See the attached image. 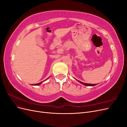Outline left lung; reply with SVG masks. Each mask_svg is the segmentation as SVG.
<instances>
[{
    "label": "left lung",
    "instance_id": "1",
    "mask_svg": "<svg viewBox=\"0 0 127 127\" xmlns=\"http://www.w3.org/2000/svg\"><path fill=\"white\" fill-rule=\"evenodd\" d=\"M78 81L79 82V83H80L81 84H83V85H85V86H95V85H97V84H86V83H83V82H80V81H79V80H78Z\"/></svg>",
    "mask_w": 127,
    "mask_h": 127
}]
</instances>
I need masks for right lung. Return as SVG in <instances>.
<instances>
[{"label":"right lung","mask_w":127,"mask_h":127,"mask_svg":"<svg viewBox=\"0 0 127 127\" xmlns=\"http://www.w3.org/2000/svg\"><path fill=\"white\" fill-rule=\"evenodd\" d=\"M42 82H40L39 83H37V84H34L33 85H40V84H41Z\"/></svg>","instance_id":"obj_1"}]
</instances>
